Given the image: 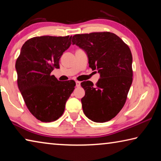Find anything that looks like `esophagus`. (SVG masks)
Returning a JSON list of instances; mask_svg holds the SVG:
<instances>
[{
  "mask_svg": "<svg viewBox=\"0 0 161 161\" xmlns=\"http://www.w3.org/2000/svg\"><path fill=\"white\" fill-rule=\"evenodd\" d=\"M81 85V82L80 81H76V86L77 87H80Z\"/></svg>",
  "mask_w": 161,
  "mask_h": 161,
  "instance_id": "34e87169",
  "label": "esophagus"
}]
</instances>
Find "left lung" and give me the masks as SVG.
Here are the masks:
<instances>
[{"mask_svg": "<svg viewBox=\"0 0 161 161\" xmlns=\"http://www.w3.org/2000/svg\"><path fill=\"white\" fill-rule=\"evenodd\" d=\"M72 42L86 52L89 67L100 73L96 85L91 81L81 83L85 91L81 99L84 113L97 123L110 121L124 107L132 84L130 48L109 32L75 35Z\"/></svg>", "mask_w": 161, "mask_h": 161, "instance_id": "left-lung-1", "label": "left lung"}]
</instances>
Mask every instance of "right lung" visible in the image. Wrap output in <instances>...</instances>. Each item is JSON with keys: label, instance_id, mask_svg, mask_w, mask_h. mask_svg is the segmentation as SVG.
<instances>
[{"label": "right lung", "instance_id": "right-lung-1", "mask_svg": "<svg viewBox=\"0 0 161 161\" xmlns=\"http://www.w3.org/2000/svg\"><path fill=\"white\" fill-rule=\"evenodd\" d=\"M71 37H34L24 43L15 62L18 86L26 107L42 122H52L64 113L74 91V80L58 81L51 75L69 47Z\"/></svg>", "mask_w": 161, "mask_h": 161}]
</instances>
